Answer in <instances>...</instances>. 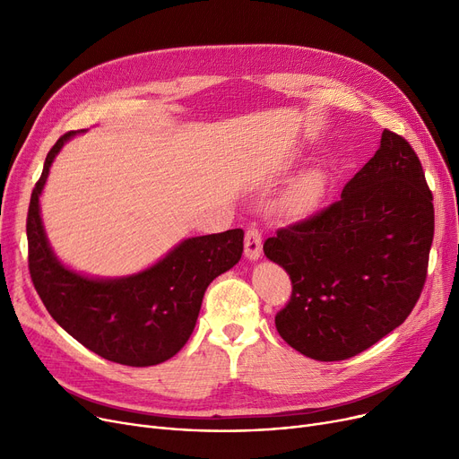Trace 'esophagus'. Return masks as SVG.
Listing matches in <instances>:
<instances>
[{
    "label": "esophagus",
    "mask_w": 459,
    "mask_h": 459,
    "mask_svg": "<svg viewBox=\"0 0 459 459\" xmlns=\"http://www.w3.org/2000/svg\"><path fill=\"white\" fill-rule=\"evenodd\" d=\"M262 253V234L256 229L246 232V258L258 260Z\"/></svg>",
    "instance_id": "obj_1"
}]
</instances>
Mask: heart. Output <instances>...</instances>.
Segmentation results:
<instances>
[{
  "mask_svg": "<svg viewBox=\"0 0 459 459\" xmlns=\"http://www.w3.org/2000/svg\"><path fill=\"white\" fill-rule=\"evenodd\" d=\"M324 186H325V180L320 171L307 173L292 189L290 197L286 201V208L292 210L294 213H305L312 210L322 199Z\"/></svg>",
  "mask_w": 459,
  "mask_h": 459,
  "instance_id": "1",
  "label": "heart"
}]
</instances>
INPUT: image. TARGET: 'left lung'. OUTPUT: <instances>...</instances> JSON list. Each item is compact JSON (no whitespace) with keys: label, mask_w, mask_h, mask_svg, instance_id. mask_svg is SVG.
Returning <instances> with one entry per match:
<instances>
[{"label":"left lung","mask_w":459,"mask_h":459,"mask_svg":"<svg viewBox=\"0 0 459 459\" xmlns=\"http://www.w3.org/2000/svg\"><path fill=\"white\" fill-rule=\"evenodd\" d=\"M431 201L411 144L383 130L339 201L264 242L292 279L275 316L282 339L310 359L344 360L402 325L426 281Z\"/></svg>","instance_id":"1"}]
</instances>
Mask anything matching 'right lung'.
<instances>
[{
	"instance_id": "right-lung-1",
	"label": "right lung",
	"mask_w": 459,
	"mask_h": 459,
	"mask_svg": "<svg viewBox=\"0 0 459 459\" xmlns=\"http://www.w3.org/2000/svg\"><path fill=\"white\" fill-rule=\"evenodd\" d=\"M68 132L48 152L28 212L30 273L52 318L87 350L126 367L177 355L195 329L208 284L234 268L244 230L186 238L152 266L125 277H91L57 258L42 225L40 195Z\"/></svg>"
}]
</instances>
